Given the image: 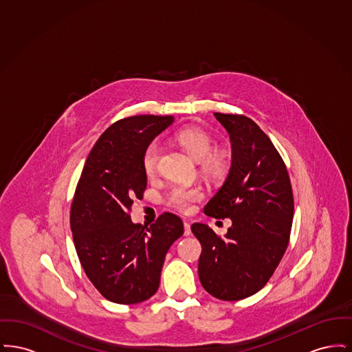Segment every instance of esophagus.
<instances>
[{"mask_svg": "<svg viewBox=\"0 0 352 352\" xmlns=\"http://www.w3.org/2000/svg\"><path fill=\"white\" fill-rule=\"evenodd\" d=\"M184 236H188V234H191V227H190V223H187V221H184Z\"/></svg>", "mask_w": 352, "mask_h": 352, "instance_id": "esophagus-1", "label": "esophagus"}]
</instances>
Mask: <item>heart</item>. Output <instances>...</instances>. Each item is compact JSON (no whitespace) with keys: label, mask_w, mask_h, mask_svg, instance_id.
Returning <instances> with one entry per match:
<instances>
[{"label":"heart","mask_w":352,"mask_h":352,"mask_svg":"<svg viewBox=\"0 0 352 352\" xmlns=\"http://www.w3.org/2000/svg\"><path fill=\"white\" fill-rule=\"evenodd\" d=\"M174 141L184 149L192 160L199 161L201 173L211 179H221L230 170V154L221 149H212V137L198 126H186L174 134ZM161 148L157 142H151L142 153V168L151 178L158 168ZM203 191L198 187L175 186L168 192V203L181 212L191 210L192 203L201 201Z\"/></svg>","instance_id":"heart-1"}]
</instances>
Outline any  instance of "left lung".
<instances>
[{"label": "left lung", "instance_id": "obj_1", "mask_svg": "<svg viewBox=\"0 0 352 352\" xmlns=\"http://www.w3.org/2000/svg\"><path fill=\"white\" fill-rule=\"evenodd\" d=\"M230 134L232 162L218 192L204 207L215 219H231L220 237L206 224L191 231L201 241V284L223 301L257 293L287 248L294 201L289 174L268 135L251 118L214 113Z\"/></svg>", "mask_w": 352, "mask_h": 352}]
</instances>
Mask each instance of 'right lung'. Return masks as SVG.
Returning a JSON list of instances; mask_svg holds the SVG:
<instances>
[{"instance_id":"right-lung-1","label":"right lung","mask_w":352,"mask_h":352,"mask_svg":"<svg viewBox=\"0 0 352 352\" xmlns=\"http://www.w3.org/2000/svg\"><path fill=\"white\" fill-rule=\"evenodd\" d=\"M173 121L153 115L118 120L84 164L71 204V231L87 277L109 301L133 305L151 298L168 248L184 234L174 214H162L148 228L129 215L148 182L142 153Z\"/></svg>"}]
</instances>
